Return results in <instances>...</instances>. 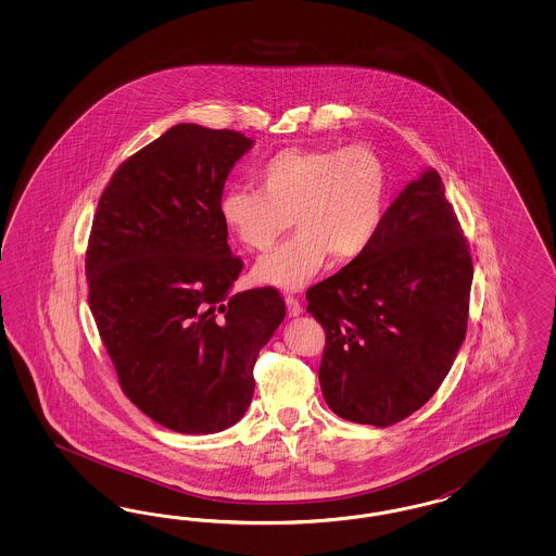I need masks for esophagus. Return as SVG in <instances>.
I'll return each mask as SVG.
<instances>
[{
  "mask_svg": "<svg viewBox=\"0 0 556 556\" xmlns=\"http://www.w3.org/2000/svg\"><path fill=\"white\" fill-rule=\"evenodd\" d=\"M286 305H287V314L291 316V318H295V316H300L302 314V303H300V300L298 298H293V295H287L286 298Z\"/></svg>",
  "mask_w": 556,
  "mask_h": 556,
  "instance_id": "esophagus-1",
  "label": "esophagus"
}]
</instances>
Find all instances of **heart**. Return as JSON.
Returning <instances> with one entry per match:
<instances>
[{"label": "heart", "mask_w": 556, "mask_h": 556, "mask_svg": "<svg viewBox=\"0 0 556 556\" xmlns=\"http://www.w3.org/2000/svg\"><path fill=\"white\" fill-rule=\"evenodd\" d=\"M256 186L219 195L224 228L251 251H267L293 224L298 235L261 256L254 279L298 291L334 254L349 263L369 251L388 210V170L363 144L287 149L254 173Z\"/></svg>", "instance_id": "b5f03b06"}]
</instances>
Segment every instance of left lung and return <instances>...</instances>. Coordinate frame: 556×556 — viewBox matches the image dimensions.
<instances>
[{"label":"left lung","instance_id":"8db88e82","mask_svg":"<svg viewBox=\"0 0 556 556\" xmlns=\"http://www.w3.org/2000/svg\"><path fill=\"white\" fill-rule=\"evenodd\" d=\"M472 261L434 168L405 186L369 251L309 287L320 388L342 420L386 428L440 388L467 334Z\"/></svg>","mask_w":556,"mask_h":556}]
</instances>
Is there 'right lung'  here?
I'll use <instances>...</instances> for the list:
<instances>
[{"label":"right lung","mask_w":556,"mask_h":556,"mask_svg":"<svg viewBox=\"0 0 556 556\" xmlns=\"http://www.w3.org/2000/svg\"><path fill=\"white\" fill-rule=\"evenodd\" d=\"M254 140L177 124L101 193L85 254L89 307L119 388L151 420L214 434L253 400L258 351L286 318L275 287L230 293L242 261L219 195Z\"/></svg>","instance_id":"right-lung-1"}]
</instances>
